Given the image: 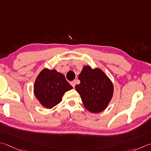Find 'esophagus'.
I'll return each instance as SVG.
<instances>
[{
	"label": "esophagus",
	"mask_w": 151,
	"mask_h": 151,
	"mask_svg": "<svg viewBox=\"0 0 151 151\" xmlns=\"http://www.w3.org/2000/svg\"><path fill=\"white\" fill-rule=\"evenodd\" d=\"M70 84H71V86L73 87V88H75V85H76V82L75 81H73V82H70Z\"/></svg>",
	"instance_id": "esophagus-1"
}]
</instances>
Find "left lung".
I'll list each match as a JSON object with an SVG mask.
<instances>
[{"label": "left lung", "mask_w": 151, "mask_h": 151, "mask_svg": "<svg viewBox=\"0 0 151 151\" xmlns=\"http://www.w3.org/2000/svg\"><path fill=\"white\" fill-rule=\"evenodd\" d=\"M80 84L75 89L81 95L85 108L91 113H100L107 107L113 97V85L99 69L85 66L78 76Z\"/></svg>", "instance_id": "obj_1"}]
</instances>
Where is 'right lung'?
<instances>
[{
    "mask_svg": "<svg viewBox=\"0 0 151 151\" xmlns=\"http://www.w3.org/2000/svg\"><path fill=\"white\" fill-rule=\"evenodd\" d=\"M72 88L63 74L44 69L35 81L34 92L42 106L52 109L61 101L65 92Z\"/></svg>",
    "mask_w": 151,
    "mask_h": 151,
    "instance_id": "add662e5",
    "label": "right lung"
}]
</instances>
